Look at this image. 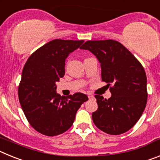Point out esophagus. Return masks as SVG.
<instances>
[{
    "label": "esophagus",
    "instance_id": "34e87169",
    "mask_svg": "<svg viewBox=\"0 0 160 160\" xmlns=\"http://www.w3.org/2000/svg\"><path fill=\"white\" fill-rule=\"evenodd\" d=\"M88 98H89V99H94V97L93 95H90V94H88Z\"/></svg>",
    "mask_w": 160,
    "mask_h": 160
}]
</instances>
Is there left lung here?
I'll use <instances>...</instances> for the list:
<instances>
[{"label": "left lung", "instance_id": "obj_1", "mask_svg": "<svg viewBox=\"0 0 160 160\" xmlns=\"http://www.w3.org/2000/svg\"><path fill=\"white\" fill-rule=\"evenodd\" d=\"M80 48L95 55L101 63L102 80L111 86L110 98L94 96L98 107L92 114L94 125L109 135L127 132L140 118L148 101L142 64L117 41H87Z\"/></svg>", "mask_w": 160, "mask_h": 160}]
</instances>
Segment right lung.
I'll return each instance as SVG.
<instances>
[{
  "instance_id": "add662e5",
  "label": "right lung",
  "mask_w": 160,
  "mask_h": 160,
  "mask_svg": "<svg viewBox=\"0 0 160 160\" xmlns=\"http://www.w3.org/2000/svg\"><path fill=\"white\" fill-rule=\"evenodd\" d=\"M83 40L55 39L30 55L22 70L18 97L25 117L33 129L55 136L70 129L77 111L88 97L82 93L63 97L56 82L65 74V62Z\"/></svg>"
}]
</instances>
